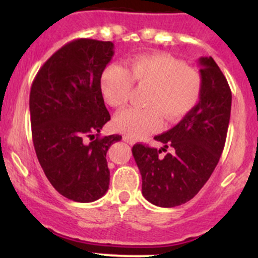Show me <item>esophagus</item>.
Masks as SVG:
<instances>
[{
  "label": "esophagus",
  "instance_id": "34e87169",
  "mask_svg": "<svg viewBox=\"0 0 258 258\" xmlns=\"http://www.w3.org/2000/svg\"><path fill=\"white\" fill-rule=\"evenodd\" d=\"M123 141L127 142V144H130V145H134L135 142H136L134 139H132V137H130V136H123Z\"/></svg>",
  "mask_w": 258,
  "mask_h": 258
}]
</instances>
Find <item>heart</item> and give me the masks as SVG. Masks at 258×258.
<instances>
[{"mask_svg": "<svg viewBox=\"0 0 258 258\" xmlns=\"http://www.w3.org/2000/svg\"><path fill=\"white\" fill-rule=\"evenodd\" d=\"M135 82L151 86L147 107H130L114 117V127L131 137H144L158 131L163 116L175 122L186 116L197 105L202 91L201 74L194 67L165 53L142 54L128 61V70L119 64H108L100 79L106 102L122 107L128 102Z\"/></svg>", "mask_w": 258, "mask_h": 258, "instance_id": "obj_1", "label": "heart"}]
</instances>
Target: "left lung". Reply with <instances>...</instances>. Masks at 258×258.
<instances>
[{
  "mask_svg": "<svg viewBox=\"0 0 258 258\" xmlns=\"http://www.w3.org/2000/svg\"><path fill=\"white\" fill-rule=\"evenodd\" d=\"M200 101L162 135L161 150L136 144L132 155L142 176V195L160 207H175L194 199L220 161L230 123L232 93L212 57H201ZM167 149L165 158L159 153Z\"/></svg>",
  "mask_w": 258,
  "mask_h": 258,
  "instance_id": "left-lung-1",
  "label": "left lung"
}]
</instances>
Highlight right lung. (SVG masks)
Returning a JSON list of instances; mask_svg holds the SVG:
<instances>
[{
    "label": "right lung",
    "mask_w": 258,
    "mask_h": 258,
    "mask_svg": "<svg viewBox=\"0 0 258 258\" xmlns=\"http://www.w3.org/2000/svg\"><path fill=\"white\" fill-rule=\"evenodd\" d=\"M113 53L110 41H71L43 63L31 87L38 162L56 191L72 201H96L110 184L106 153L122 137L98 134L111 119L100 79Z\"/></svg>",
    "instance_id": "obj_1"
}]
</instances>
